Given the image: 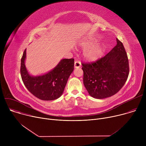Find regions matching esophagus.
<instances>
[{"label":"esophagus","mask_w":146,"mask_h":146,"mask_svg":"<svg viewBox=\"0 0 146 146\" xmlns=\"http://www.w3.org/2000/svg\"><path fill=\"white\" fill-rule=\"evenodd\" d=\"M81 62H78V61H75L74 62V68H79L81 67Z\"/></svg>","instance_id":"esophagus-1"}]
</instances>
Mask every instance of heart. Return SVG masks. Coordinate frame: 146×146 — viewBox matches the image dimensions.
Segmentation results:
<instances>
[{
	"label": "heart",
	"instance_id": "heart-1",
	"mask_svg": "<svg viewBox=\"0 0 146 146\" xmlns=\"http://www.w3.org/2000/svg\"><path fill=\"white\" fill-rule=\"evenodd\" d=\"M91 43L86 42L82 43V47L86 48L90 46ZM103 47L100 45H94L86 50L84 52V57L89 60H94L100 58L103 54Z\"/></svg>",
	"mask_w": 146,
	"mask_h": 146
}]
</instances>
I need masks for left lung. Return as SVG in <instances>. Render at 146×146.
Segmentation results:
<instances>
[{"label": "left lung", "instance_id": "1", "mask_svg": "<svg viewBox=\"0 0 146 146\" xmlns=\"http://www.w3.org/2000/svg\"><path fill=\"white\" fill-rule=\"evenodd\" d=\"M105 56L92 63H82L83 82L88 94L96 99L110 97L125 83L129 72L128 56L121 41Z\"/></svg>", "mask_w": 146, "mask_h": 146}]
</instances>
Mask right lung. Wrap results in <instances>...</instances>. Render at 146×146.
<instances>
[{"instance_id":"obj_1","label":"right lung","mask_w":146,"mask_h":146,"mask_svg":"<svg viewBox=\"0 0 146 146\" xmlns=\"http://www.w3.org/2000/svg\"><path fill=\"white\" fill-rule=\"evenodd\" d=\"M25 59L26 49L21 58L20 72L28 90L35 96L43 100H52L59 98L63 94L68 78L74 70V59H62L48 73L33 76L26 68Z\"/></svg>"}]
</instances>
